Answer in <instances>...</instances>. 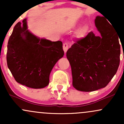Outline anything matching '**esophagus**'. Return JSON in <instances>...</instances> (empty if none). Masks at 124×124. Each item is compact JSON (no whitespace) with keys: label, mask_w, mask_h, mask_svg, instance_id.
Returning a JSON list of instances; mask_svg holds the SVG:
<instances>
[{"label":"esophagus","mask_w":124,"mask_h":124,"mask_svg":"<svg viewBox=\"0 0 124 124\" xmlns=\"http://www.w3.org/2000/svg\"><path fill=\"white\" fill-rule=\"evenodd\" d=\"M63 49L64 52H65V53H66V52H67V51H68V43L65 42V43H64L63 44Z\"/></svg>","instance_id":"34e87169"}]
</instances>
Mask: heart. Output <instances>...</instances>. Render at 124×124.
Returning <instances> with one entry per match:
<instances>
[{"label":"heart","instance_id":"1","mask_svg":"<svg viewBox=\"0 0 124 124\" xmlns=\"http://www.w3.org/2000/svg\"><path fill=\"white\" fill-rule=\"evenodd\" d=\"M89 27L87 26V25H84V26L81 27L76 31V37L79 38V39H83V38H85L86 35H87L88 32H89Z\"/></svg>","mask_w":124,"mask_h":124}]
</instances>
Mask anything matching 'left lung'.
<instances>
[{"label":"left lung","instance_id":"obj_1","mask_svg":"<svg viewBox=\"0 0 124 124\" xmlns=\"http://www.w3.org/2000/svg\"><path fill=\"white\" fill-rule=\"evenodd\" d=\"M95 24L100 36H96L91 31L66 52L72 69V85L82 92L105 87L116 75L120 62L117 32L103 17L97 16Z\"/></svg>","mask_w":124,"mask_h":124}]
</instances>
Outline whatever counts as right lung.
I'll list each match as a JSON object with an SVG mask.
<instances>
[{
	"mask_svg": "<svg viewBox=\"0 0 124 124\" xmlns=\"http://www.w3.org/2000/svg\"><path fill=\"white\" fill-rule=\"evenodd\" d=\"M63 55L61 41L35 36L28 30L25 18L16 24L8 39L7 63L17 83L42 89L49 85L51 70Z\"/></svg>",
	"mask_w": 124,
	"mask_h": 124,
	"instance_id": "add662e5",
	"label": "right lung"
}]
</instances>
